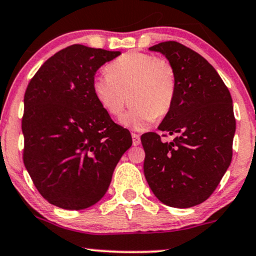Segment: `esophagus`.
Wrapping results in <instances>:
<instances>
[{
	"label": "esophagus",
	"mask_w": 256,
	"mask_h": 256,
	"mask_svg": "<svg viewBox=\"0 0 256 256\" xmlns=\"http://www.w3.org/2000/svg\"><path fill=\"white\" fill-rule=\"evenodd\" d=\"M132 143H134V146H140V134H132Z\"/></svg>",
	"instance_id": "esophagus-1"
}]
</instances>
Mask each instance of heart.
Here are the masks:
<instances>
[{
    "instance_id": "heart-1",
    "label": "heart",
    "mask_w": 256,
    "mask_h": 256,
    "mask_svg": "<svg viewBox=\"0 0 256 256\" xmlns=\"http://www.w3.org/2000/svg\"><path fill=\"white\" fill-rule=\"evenodd\" d=\"M104 72L107 76L96 78L92 84L95 100L116 119L124 112L128 95L132 108L124 122L132 128L163 118L173 106L176 72L166 58L140 51L125 52L110 62Z\"/></svg>"
}]
</instances>
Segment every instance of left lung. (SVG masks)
<instances>
[{
    "instance_id": "obj_1",
    "label": "left lung",
    "mask_w": 256,
    "mask_h": 256,
    "mask_svg": "<svg viewBox=\"0 0 256 256\" xmlns=\"http://www.w3.org/2000/svg\"><path fill=\"white\" fill-rule=\"evenodd\" d=\"M176 72L173 106L158 126L163 134H142L144 175L154 194L172 208H192L210 196L232 158L236 130L232 98L214 66L178 42L150 48ZM176 134L169 144L161 136Z\"/></svg>"
}]
</instances>
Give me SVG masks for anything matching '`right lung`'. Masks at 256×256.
Returning a JSON list of instances; mask_svg holds the SVG:
<instances>
[{"instance_id": "right-lung-1", "label": "right lung", "mask_w": 256, "mask_h": 256, "mask_svg": "<svg viewBox=\"0 0 256 256\" xmlns=\"http://www.w3.org/2000/svg\"><path fill=\"white\" fill-rule=\"evenodd\" d=\"M119 54L70 45L48 58L27 86L24 163L52 205L83 210L98 202L132 146L130 131L110 119L92 92L98 68Z\"/></svg>"}]
</instances>
